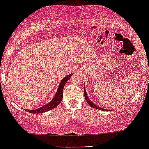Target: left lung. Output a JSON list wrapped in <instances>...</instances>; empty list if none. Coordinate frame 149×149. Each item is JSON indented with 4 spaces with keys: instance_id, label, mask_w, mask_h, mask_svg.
<instances>
[{
    "instance_id": "8db88e82",
    "label": "left lung",
    "mask_w": 149,
    "mask_h": 149,
    "mask_svg": "<svg viewBox=\"0 0 149 149\" xmlns=\"http://www.w3.org/2000/svg\"><path fill=\"white\" fill-rule=\"evenodd\" d=\"M84 97H85V99H86V100L87 103H88V104H89L91 107H94V108H96V109H101V110H107V109H103V108H100V107L97 106V105H96L95 104L93 103L92 102H91V100H90L89 99H88V97H87V94H86V90H85V88H84Z\"/></svg>"
}]
</instances>
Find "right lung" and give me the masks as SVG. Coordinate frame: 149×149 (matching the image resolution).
<instances>
[{
    "instance_id": "1",
    "label": "right lung",
    "mask_w": 149,
    "mask_h": 149,
    "mask_svg": "<svg viewBox=\"0 0 149 149\" xmlns=\"http://www.w3.org/2000/svg\"><path fill=\"white\" fill-rule=\"evenodd\" d=\"M71 76H72V73H70V74L68 75L67 76H65L64 79H63V80L61 81V84H60L59 87H58V91H57L56 94H55V97H53L52 101L49 102V103L45 105V106L38 108V109H29V110H28L29 112L33 114L42 113V112H47V111L54 109L55 107H58L63 100V91L64 86H65V84L66 83H67L68 81L70 79V78L71 77Z\"/></svg>"
}]
</instances>
